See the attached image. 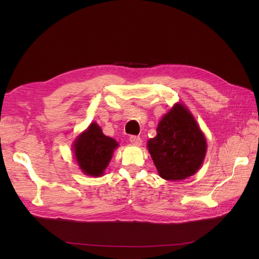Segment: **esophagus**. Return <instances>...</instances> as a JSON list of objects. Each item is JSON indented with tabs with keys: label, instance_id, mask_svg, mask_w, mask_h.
I'll use <instances>...</instances> for the list:
<instances>
[{
	"label": "esophagus",
	"instance_id": "obj_1",
	"mask_svg": "<svg viewBox=\"0 0 259 259\" xmlns=\"http://www.w3.org/2000/svg\"><path fill=\"white\" fill-rule=\"evenodd\" d=\"M130 142H131L133 145H135V146H140V145H142V138H140L139 136L132 135V136L130 137Z\"/></svg>",
	"mask_w": 259,
	"mask_h": 259
}]
</instances>
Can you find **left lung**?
I'll use <instances>...</instances> for the list:
<instances>
[{
  "mask_svg": "<svg viewBox=\"0 0 259 259\" xmlns=\"http://www.w3.org/2000/svg\"><path fill=\"white\" fill-rule=\"evenodd\" d=\"M147 147L159 175L166 180H183L197 173L207 149L204 134L182 104L162 117Z\"/></svg>",
  "mask_w": 259,
  "mask_h": 259,
  "instance_id": "8db88e82",
  "label": "left lung"
}]
</instances>
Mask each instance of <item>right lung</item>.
Returning <instances> with one entry per match:
<instances>
[{"label":"right lung","mask_w":259,"mask_h":259,"mask_svg":"<svg viewBox=\"0 0 259 259\" xmlns=\"http://www.w3.org/2000/svg\"><path fill=\"white\" fill-rule=\"evenodd\" d=\"M117 146L119 144L106 136L96 123H91L89 128L75 139L73 151L83 173L99 177L103 176Z\"/></svg>","instance_id":"1"}]
</instances>
